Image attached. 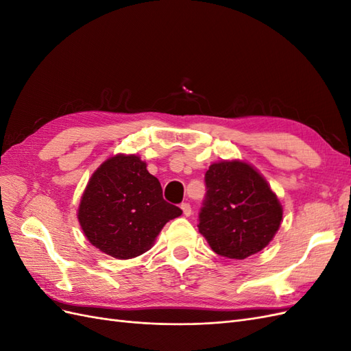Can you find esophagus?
<instances>
[{
  "instance_id": "esophagus-1",
  "label": "esophagus",
  "mask_w": 351,
  "mask_h": 351,
  "mask_svg": "<svg viewBox=\"0 0 351 351\" xmlns=\"http://www.w3.org/2000/svg\"><path fill=\"white\" fill-rule=\"evenodd\" d=\"M183 209V214L186 217H190L192 215V206H190V204H187V202H184V204H182V206H180Z\"/></svg>"
}]
</instances>
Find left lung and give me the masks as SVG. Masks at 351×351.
<instances>
[{
  "label": "left lung",
  "mask_w": 351,
  "mask_h": 351,
  "mask_svg": "<svg viewBox=\"0 0 351 351\" xmlns=\"http://www.w3.org/2000/svg\"><path fill=\"white\" fill-rule=\"evenodd\" d=\"M199 231L219 256L246 259L267 247L278 231L282 208L265 178L246 162L212 164Z\"/></svg>",
  "instance_id": "1"
}]
</instances>
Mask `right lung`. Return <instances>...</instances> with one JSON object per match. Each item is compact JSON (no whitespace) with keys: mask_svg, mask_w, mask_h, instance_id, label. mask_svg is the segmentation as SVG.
<instances>
[{"mask_svg":"<svg viewBox=\"0 0 351 351\" xmlns=\"http://www.w3.org/2000/svg\"><path fill=\"white\" fill-rule=\"evenodd\" d=\"M182 212L164 200L161 183L139 156L115 155L89 180L79 222L95 247L117 259H130L151 249L159 231Z\"/></svg>","mask_w":351,"mask_h":351,"instance_id":"right-lung-1","label":"right lung"}]
</instances>
